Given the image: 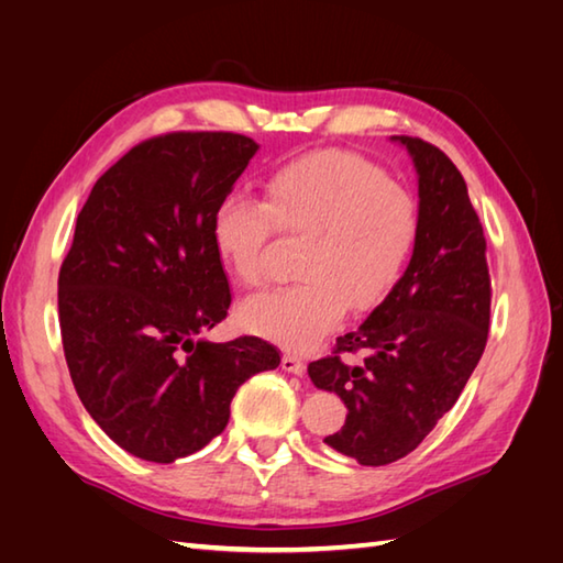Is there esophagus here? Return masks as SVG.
<instances>
[{"mask_svg":"<svg viewBox=\"0 0 563 563\" xmlns=\"http://www.w3.org/2000/svg\"><path fill=\"white\" fill-rule=\"evenodd\" d=\"M283 369H285V373H292V375H302L305 373V361L295 353H285L283 355Z\"/></svg>","mask_w":563,"mask_h":563,"instance_id":"34e87169","label":"esophagus"}]
</instances>
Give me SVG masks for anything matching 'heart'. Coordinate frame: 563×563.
<instances>
[{
    "label": "heart",
    "instance_id": "1",
    "mask_svg": "<svg viewBox=\"0 0 563 563\" xmlns=\"http://www.w3.org/2000/svg\"><path fill=\"white\" fill-rule=\"evenodd\" d=\"M275 232L305 239L302 283L254 297L244 327L305 351L341 324L345 309L367 312L399 283L418 239V202L404 184L351 152H314L275 169L263 202L230 194L212 214V242L246 288L271 275Z\"/></svg>",
    "mask_w": 563,
    "mask_h": 563
}]
</instances>
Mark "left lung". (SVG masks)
Here are the masks:
<instances>
[{
	"label": "left lung",
	"instance_id": "1",
	"mask_svg": "<svg viewBox=\"0 0 563 563\" xmlns=\"http://www.w3.org/2000/svg\"><path fill=\"white\" fill-rule=\"evenodd\" d=\"M418 174V239L409 268L331 355L309 363L314 387L336 391L349 416L327 445L365 466L391 464L421 445L472 377L486 349L492 275L466 184L445 152L391 137ZM364 353L351 366L349 354Z\"/></svg>",
	"mask_w": 563,
	"mask_h": 563
}]
</instances>
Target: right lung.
Returning <instances> with one entry per match:
<instances>
[{
	"mask_svg": "<svg viewBox=\"0 0 563 563\" xmlns=\"http://www.w3.org/2000/svg\"><path fill=\"white\" fill-rule=\"evenodd\" d=\"M258 145L236 133L140 142L91 188L57 278L84 409L125 452L169 464L230 421L236 389L280 365L258 336L200 339L230 312L212 214Z\"/></svg>",
	"mask_w": 563,
	"mask_h": 563,
	"instance_id": "add662e5",
	"label": "right lung"
}]
</instances>
